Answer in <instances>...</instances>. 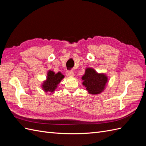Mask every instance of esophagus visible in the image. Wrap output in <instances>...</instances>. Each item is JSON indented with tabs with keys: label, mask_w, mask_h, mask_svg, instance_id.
I'll use <instances>...</instances> for the list:
<instances>
[{
	"label": "esophagus",
	"mask_w": 146,
	"mask_h": 146,
	"mask_svg": "<svg viewBox=\"0 0 146 146\" xmlns=\"http://www.w3.org/2000/svg\"><path fill=\"white\" fill-rule=\"evenodd\" d=\"M66 76L68 77H74V73L72 71H67L66 72Z\"/></svg>",
	"instance_id": "1"
}]
</instances>
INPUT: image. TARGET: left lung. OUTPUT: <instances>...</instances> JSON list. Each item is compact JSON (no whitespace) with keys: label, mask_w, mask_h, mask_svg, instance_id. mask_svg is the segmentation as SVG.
<instances>
[{"label":"left lung","mask_w":146,"mask_h":146,"mask_svg":"<svg viewBox=\"0 0 146 146\" xmlns=\"http://www.w3.org/2000/svg\"><path fill=\"white\" fill-rule=\"evenodd\" d=\"M82 85L85 86L88 93L92 95L99 94L107 87L108 78L104 73H98L92 68L85 69V74L82 77Z\"/></svg>","instance_id":"obj_1"}]
</instances>
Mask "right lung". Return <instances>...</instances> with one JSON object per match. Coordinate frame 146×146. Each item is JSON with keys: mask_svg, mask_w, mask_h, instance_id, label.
I'll use <instances>...</instances> for the list:
<instances>
[{"mask_svg": "<svg viewBox=\"0 0 146 146\" xmlns=\"http://www.w3.org/2000/svg\"><path fill=\"white\" fill-rule=\"evenodd\" d=\"M64 76L61 72L55 73L54 70H48L46 79L41 84L42 89L45 92H49L50 94H54L58 84L64 78Z\"/></svg>", "mask_w": 146, "mask_h": 146, "instance_id": "1", "label": "right lung"}]
</instances>
